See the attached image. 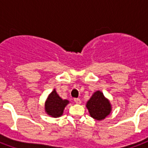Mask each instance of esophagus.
<instances>
[{"label": "esophagus", "instance_id": "34e87169", "mask_svg": "<svg viewBox=\"0 0 148 148\" xmlns=\"http://www.w3.org/2000/svg\"><path fill=\"white\" fill-rule=\"evenodd\" d=\"M74 101H75V102L78 104H80L81 103H82V101H81L80 99H75Z\"/></svg>", "mask_w": 148, "mask_h": 148}]
</instances>
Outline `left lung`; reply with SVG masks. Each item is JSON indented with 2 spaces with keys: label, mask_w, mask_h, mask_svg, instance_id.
Listing matches in <instances>:
<instances>
[{
  "label": "left lung",
  "mask_w": 148,
  "mask_h": 148,
  "mask_svg": "<svg viewBox=\"0 0 148 148\" xmlns=\"http://www.w3.org/2000/svg\"><path fill=\"white\" fill-rule=\"evenodd\" d=\"M90 116L94 119L101 121L110 114L112 106L110 101L100 90L95 91L86 104Z\"/></svg>",
  "instance_id": "8db88e82"
}]
</instances>
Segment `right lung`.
<instances>
[{
  "label": "right lung",
  "mask_w": 148,
  "mask_h": 148,
  "mask_svg": "<svg viewBox=\"0 0 148 148\" xmlns=\"http://www.w3.org/2000/svg\"><path fill=\"white\" fill-rule=\"evenodd\" d=\"M70 104V101L66 99H62L56 92V89L52 91L48 95L45 101L44 109L48 116L58 118L63 115L65 107Z\"/></svg>",
  "instance_id": "right-lung-1"
}]
</instances>
